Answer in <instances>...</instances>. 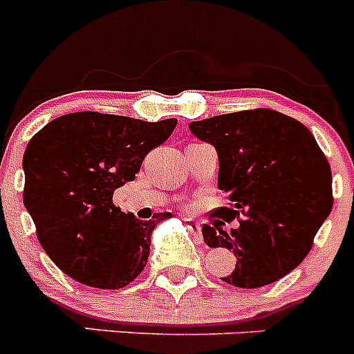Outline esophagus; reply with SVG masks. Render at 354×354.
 I'll return each instance as SVG.
<instances>
[{
    "mask_svg": "<svg viewBox=\"0 0 354 354\" xmlns=\"http://www.w3.org/2000/svg\"><path fill=\"white\" fill-rule=\"evenodd\" d=\"M186 221H187L186 223L187 230H189L192 234H195L196 237H200V232H202V227H200V223H196V221H192V220H186Z\"/></svg>",
    "mask_w": 354,
    "mask_h": 354,
    "instance_id": "1",
    "label": "esophagus"
}]
</instances>
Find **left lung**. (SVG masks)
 <instances>
[{
  "instance_id": "1",
  "label": "left lung",
  "mask_w": 354,
  "mask_h": 354,
  "mask_svg": "<svg viewBox=\"0 0 354 354\" xmlns=\"http://www.w3.org/2000/svg\"><path fill=\"white\" fill-rule=\"evenodd\" d=\"M189 131L218 152V187L232 205L214 214L239 220L230 234L202 227L207 246L236 255L223 282L257 289L298 268L333 205L331 168L314 134L268 108L192 122Z\"/></svg>"
}]
</instances>
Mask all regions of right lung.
<instances>
[{"label":"right lung","mask_w":354,"mask_h":354,"mask_svg":"<svg viewBox=\"0 0 354 354\" xmlns=\"http://www.w3.org/2000/svg\"><path fill=\"white\" fill-rule=\"evenodd\" d=\"M177 118L80 111L55 118L24 150V207L37 237L65 274L97 289H122L149 261L150 234L170 212L142 221L113 204L143 159L174 133Z\"/></svg>","instance_id":"obj_1"}]
</instances>
